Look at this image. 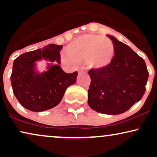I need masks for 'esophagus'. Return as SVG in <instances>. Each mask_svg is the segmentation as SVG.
<instances>
[{
    "instance_id": "esophagus-1",
    "label": "esophagus",
    "mask_w": 157,
    "mask_h": 157,
    "mask_svg": "<svg viewBox=\"0 0 157 157\" xmlns=\"http://www.w3.org/2000/svg\"><path fill=\"white\" fill-rule=\"evenodd\" d=\"M78 74H81V73H84L86 72V68L84 67H80L78 69Z\"/></svg>"
}]
</instances>
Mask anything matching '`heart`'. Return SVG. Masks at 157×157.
<instances>
[{"mask_svg": "<svg viewBox=\"0 0 157 157\" xmlns=\"http://www.w3.org/2000/svg\"><path fill=\"white\" fill-rule=\"evenodd\" d=\"M67 56H63L66 63H80L86 61L92 69H104L112 63L115 47L109 38L99 35L84 34L70 43L66 48Z\"/></svg>", "mask_w": 157, "mask_h": 157, "instance_id": "heart-1", "label": "heart"}]
</instances>
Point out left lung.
<instances>
[{"label":"left lung","mask_w":157,"mask_h":157,"mask_svg":"<svg viewBox=\"0 0 157 157\" xmlns=\"http://www.w3.org/2000/svg\"><path fill=\"white\" fill-rule=\"evenodd\" d=\"M115 56L104 69H91L88 104L97 112L117 115L128 110L142 98L149 78L146 63L129 46L111 35Z\"/></svg>","instance_id":"1"}]
</instances>
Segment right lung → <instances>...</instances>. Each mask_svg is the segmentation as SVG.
I'll return each instance as SVG.
<instances>
[{"label":"right lung","instance_id":"add662e5","mask_svg":"<svg viewBox=\"0 0 157 157\" xmlns=\"http://www.w3.org/2000/svg\"><path fill=\"white\" fill-rule=\"evenodd\" d=\"M62 48L48 44L14 60L10 81L15 96L24 108L36 112L52 109L61 101L66 89L76 82L78 73L66 74L60 66ZM43 59L51 63L46 72L40 73L35 68L36 62Z\"/></svg>","mask_w":157,"mask_h":157}]
</instances>
